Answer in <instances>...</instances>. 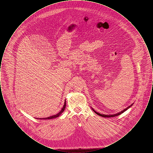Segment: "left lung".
<instances>
[{"label": "left lung", "mask_w": 153, "mask_h": 153, "mask_svg": "<svg viewBox=\"0 0 153 153\" xmlns=\"http://www.w3.org/2000/svg\"><path fill=\"white\" fill-rule=\"evenodd\" d=\"M132 105H133V104H132L131 105H130V106H128V107H127L126 108H125V109H123V110H122V111H120V112L117 113L116 114H114V115H104V114H101L98 113V112H97L96 111H95V110L93 109V108H92V110L95 112V113H96L97 115H98L100 116V117H117V116H118V115H119L122 114V113H123L124 112H125L126 111H127V110L128 109V108H130Z\"/></svg>", "instance_id": "obj_1"}]
</instances>
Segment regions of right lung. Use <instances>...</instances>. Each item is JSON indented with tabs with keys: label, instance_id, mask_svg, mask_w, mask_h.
I'll use <instances>...</instances> for the list:
<instances>
[{
	"label": "right lung",
	"instance_id": "obj_1",
	"mask_svg": "<svg viewBox=\"0 0 153 153\" xmlns=\"http://www.w3.org/2000/svg\"><path fill=\"white\" fill-rule=\"evenodd\" d=\"M65 100V102H64V106H63V107H62V108L61 109V110L60 111V112L58 113L57 114H56V115H53V116H51V117H45V118H38V119H45V120H46V119H54V118H56V117H59L63 112H64V111L65 110V108L66 107V101Z\"/></svg>",
	"mask_w": 153,
	"mask_h": 153
}]
</instances>
